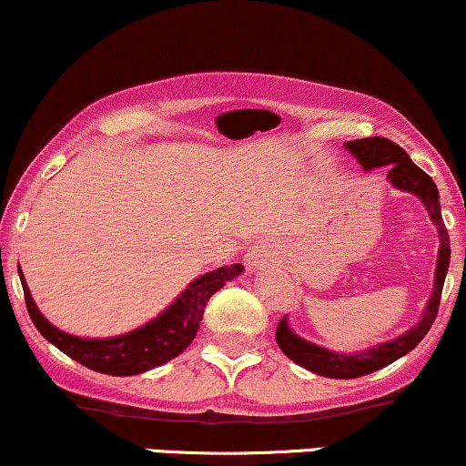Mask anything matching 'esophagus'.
I'll use <instances>...</instances> for the list:
<instances>
[{
    "label": "esophagus",
    "mask_w": 466,
    "mask_h": 466,
    "mask_svg": "<svg viewBox=\"0 0 466 466\" xmlns=\"http://www.w3.org/2000/svg\"><path fill=\"white\" fill-rule=\"evenodd\" d=\"M276 249L274 245L267 243V240H258V243L254 245V248L249 249L248 258H245V263H248V269L254 271V269H263V267L269 263L271 258H274Z\"/></svg>",
    "instance_id": "1"
}]
</instances>
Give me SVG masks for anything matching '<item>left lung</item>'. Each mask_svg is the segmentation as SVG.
<instances>
[{
    "mask_svg": "<svg viewBox=\"0 0 466 466\" xmlns=\"http://www.w3.org/2000/svg\"><path fill=\"white\" fill-rule=\"evenodd\" d=\"M346 148L360 159V164L366 170L379 168V166H390L388 179L394 188L411 192L425 203L427 212H430L431 221L438 228V237H441V249H438V265H436V278H434V293H431L430 302H427L425 313H422L420 322L411 326L408 333H403L397 339L379 344L374 349H368L363 352H355V355H339V352L326 350L322 346H315L311 341L302 339L289 329L287 318L280 319L276 329V341L280 350L285 352L291 361L298 366L307 368L319 377L330 379H357L363 374H370L374 370L390 366L392 361L400 360L419 346V341L427 335V330L434 324L438 315V304H441L442 285H445V276L449 269V258H451V248H449V234L445 223H442L441 215V201H438V188L434 179L420 170L419 166L410 159V155L394 144L388 137H363V140L346 142Z\"/></svg>",
    "mask_w": 466,
    "mask_h": 466,
    "instance_id": "1",
    "label": "left lung"
}]
</instances>
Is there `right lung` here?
<instances>
[{"label": "right lung", "mask_w": 466, "mask_h": 466, "mask_svg": "<svg viewBox=\"0 0 466 466\" xmlns=\"http://www.w3.org/2000/svg\"><path fill=\"white\" fill-rule=\"evenodd\" d=\"M240 271H243V265L238 263L208 271V274L192 280L188 289L162 315H157L140 329L131 330V333L106 337V339H83V337H74L58 330L36 309L24 274H21V267L19 278L30 319L50 344H55L58 350L66 352L74 361L87 366L89 370L111 374V377H131V374H140L162 366V363L170 361L188 349L197 330H199L208 300L228 280L237 278Z\"/></svg>", "instance_id": "right-lung-1"}]
</instances>
